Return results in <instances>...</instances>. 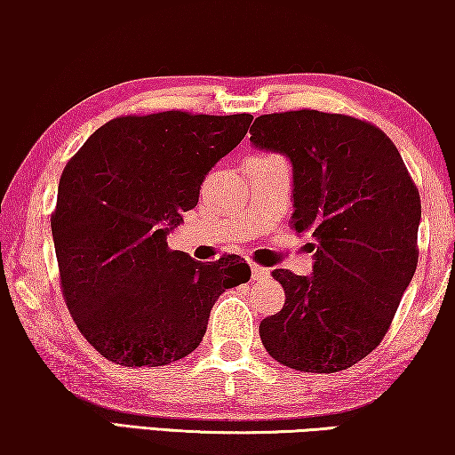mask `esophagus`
Here are the masks:
<instances>
[{
    "label": "esophagus",
    "mask_w": 455,
    "mask_h": 455,
    "mask_svg": "<svg viewBox=\"0 0 455 455\" xmlns=\"http://www.w3.org/2000/svg\"><path fill=\"white\" fill-rule=\"evenodd\" d=\"M251 271H252V279H265V277H269V269H267V267H263V265H257V263H251Z\"/></svg>",
    "instance_id": "esophagus-1"
}]
</instances>
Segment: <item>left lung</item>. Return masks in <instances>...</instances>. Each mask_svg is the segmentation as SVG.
<instances>
[{"label":"left lung","instance_id":"1","mask_svg":"<svg viewBox=\"0 0 455 455\" xmlns=\"http://www.w3.org/2000/svg\"><path fill=\"white\" fill-rule=\"evenodd\" d=\"M251 142L288 155L291 226L315 252L313 275L273 271L285 304L260 321L265 350L304 372L350 369L381 344L416 271L419 188L389 136L352 116H259Z\"/></svg>","mask_w":455,"mask_h":455}]
</instances>
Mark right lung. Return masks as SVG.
<instances>
[{"mask_svg":"<svg viewBox=\"0 0 455 455\" xmlns=\"http://www.w3.org/2000/svg\"><path fill=\"white\" fill-rule=\"evenodd\" d=\"M251 114H130L68 161L52 213L66 307L86 341L122 366L196 350L220 294L246 283L238 254L198 263L167 246L207 173L244 139Z\"/></svg>","mask_w":455,"mask_h":455,"instance_id":"add662e5","label":"right lung"}]
</instances>
